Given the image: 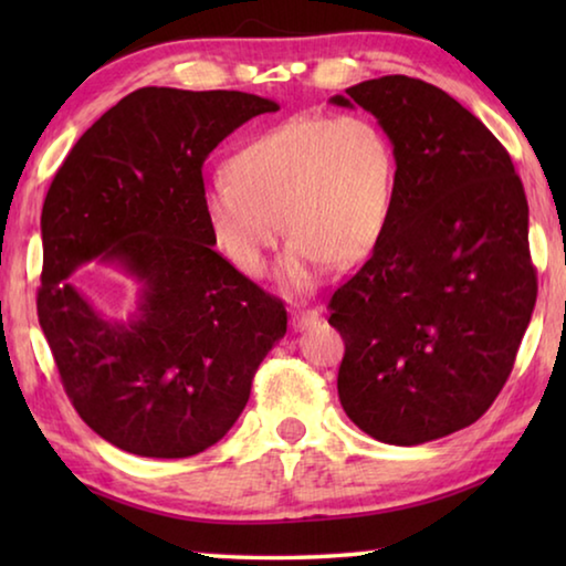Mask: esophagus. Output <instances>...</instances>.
Segmentation results:
<instances>
[{"label": "esophagus", "mask_w": 566, "mask_h": 566, "mask_svg": "<svg viewBox=\"0 0 566 566\" xmlns=\"http://www.w3.org/2000/svg\"><path fill=\"white\" fill-rule=\"evenodd\" d=\"M319 319V312L317 310H294L292 312V327L296 329V332H302V329H306L310 327V324H314Z\"/></svg>", "instance_id": "obj_1"}]
</instances>
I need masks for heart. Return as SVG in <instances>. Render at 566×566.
<instances>
[{"label": "heart", "mask_w": 566, "mask_h": 566, "mask_svg": "<svg viewBox=\"0 0 566 566\" xmlns=\"http://www.w3.org/2000/svg\"><path fill=\"white\" fill-rule=\"evenodd\" d=\"M397 189V155L359 114H300L234 151L229 175L205 181L202 209L217 247L239 272L260 276L284 229L282 282L304 292L327 260L359 262L379 242Z\"/></svg>", "instance_id": "1"}]
</instances>
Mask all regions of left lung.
Masks as SVG:
<instances>
[{
    "mask_svg": "<svg viewBox=\"0 0 566 566\" xmlns=\"http://www.w3.org/2000/svg\"><path fill=\"white\" fill-rule=\"evenodd\" d=\"M329 102L375 114L397 155L385 232L329 302L339 401L379 442H432L492 407L530 327L522 179L500 139L434 84L389 74Z\"/></svg>",
    "mask_w": 566,
    "mask_h": 566,
    "instance_id": "1",
    "label": "left lung"
}]
</instances>
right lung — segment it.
I'll return each instance as SVG.
<instances>
[{
  "mask_svg": "<svg viewBox=\"0 0 566 566\" xmlns=\"http://www.w3.org/2000/svg\"><path fill=\"white\" fill-rule=\"evenodd\" d=\"M276 109L247 92L142 87L82 134L46 191L36 314L76 415L124 452L217 444L284 337V304L214 252L202 209L209 151ZM92 259L140 284L127 321L69 282Z\"/></svg>",
  "mask_w": 566,
  "mask_h": 566,
  "instance_id": "right-lung-1",
  "label": "right lung"
}]
</instances>
